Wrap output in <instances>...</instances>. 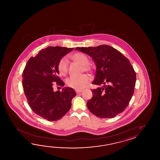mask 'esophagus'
<instances>
[{
    "label": "esophagus",
    "mask_w": 160,
    "mask_h": 160,
    "mask_svg": "<svg viewBox=\"0 0 160 160\" xmlns=\"http://www.w3.org/2000/svg\"><path fill=\"white\" fill-rule=\"evenodd\" d=\"M82 92V90H75V92H76V93H77V94L81 93Z\"/></svg>",
    "instance_id": "1"
}]
</instances>
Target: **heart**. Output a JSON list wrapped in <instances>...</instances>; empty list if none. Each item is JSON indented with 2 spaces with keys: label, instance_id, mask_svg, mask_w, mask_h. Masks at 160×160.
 Masks as SVG:
<instances>
[{
  "label": "heart",
  "instance_id": "obj_1",
  "mask_svg": "<svg viewBox=\"0 0 160 160\" xmlns=\"http://www.w3.org/2000/svg\"><path fill=\"white\" fill-rule=\"evenodd\" d=\"M72 60L82 66V71L92 74L95 71L94 66L89 63V59L87 55L82 53L77 52L71 57ZM57 69L60 75L66 76L68 73V62L66 58H62L58 62ZM90 81V78L87 74L79 76H71L66 79V83L68 87L76 90L85 88Z\"/></svg>",
  "mask_w": 160,
  "mask_h": 160
}]
</instances>
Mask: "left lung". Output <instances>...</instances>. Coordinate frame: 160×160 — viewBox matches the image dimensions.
<instances>
[{
	"instance_id": "left-lung-1",
	"label": "left lung",
	"mask_w": 160,
	"mask_h": 160,
	"mask_svg": "<svg viewBox=\"0 0 160 160\" xmlns=\"http://www.w3.org/2000/svg\"><path fill=\"white\" fill-rule=\"evenodd\" d=\"M75 50L92 58L97 66L92 84L102 86L92 90L93 96L87 102L90 112L102 118H113L123 112L129 103L136 85V72L129 60L106 44Z\"/></svg>"
}]
</instances>
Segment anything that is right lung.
I'll return each mask as SVG.
<instances>
[{
  "label": "right lung",
  "instance_id": "add662e5",
  "mask_svg": "<svg viewBox=\"0 0 160 160\" xmlns=\"http://www.w3.org/2000/svg\"><path fill=\"white\" fill-rule=\"evenodd\" d=\"M73 48L48 47L31 57L22 73V85L27 102L36 114L49 121L61 119L72 106L75 95L74 90L65 88L54 92L53 85L64 86L58 76V62Z\"/></svg>",
  "mask_w": 160,
  "mask_h": 160
}]
</instances>
